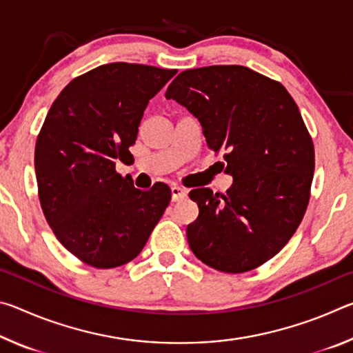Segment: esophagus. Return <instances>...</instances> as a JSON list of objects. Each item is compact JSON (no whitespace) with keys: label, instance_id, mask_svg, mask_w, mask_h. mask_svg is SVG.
<instances>
[{"label":"esophagus","instance_id":"esophagus-1","mask_svg":"<svg viewBox=\"0 0 353 353\" xmlns=\"http://www.w3.org/2000/svg\"><path fill=\"white\" fill-rule=\"evenodd\" d=\"M183 198H187V190H183L181 187H171V199L172 201H181Z\"/></svg>","mask_w":353,"mask_h":353}]
</instances>
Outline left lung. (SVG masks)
<instances>
[{"label":"left lung","mask_w":353,"mask_h":353,"mask_svg":"<svg viewBox=\"0 0 353 353\" xmlns=\"http://www.w3.org/2000/svg\"><path fill=\"white\" fill-rule=\"evenodd\" d=\"M165 97L198 118L234 177L225 194L190 191L199 207L190 249L221 272L255 270L290 241L308 205L314 148L297 104L282 83L241 65L182 71Z\"/></svg>","instance_id":"left-lung-1"}]
</instances>
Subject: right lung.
<instances>
[{"label":"right lung","instance_id":"right-lung-1","mask_svg":"<svg viewBox=\"0 0 353 353\" xmlns=\"http://www.w3.org/2000/svg\"><path fill=\"white\" fill-rule=\"evenodd\" d=\"M177 73L149 65H101L71 81L52 103L35 143L41 210L57 240L87 265H126L145 248L171 201L115 171L130 155L149 99Z\"/></svg>","mask_w":353,"mask_h":353}]
</instances>
